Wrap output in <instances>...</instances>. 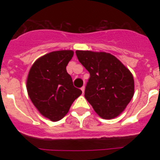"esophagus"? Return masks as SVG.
I'll return each mask as SVG.
<instances>
[{
  "mask_svg": "<svg viewBox=\"0 0 160 160\" xmlns=\"http://www.w3.org/2000/svg\"><path fill=\"white\" fill-rule=\"evenodd\" d=\"M85 86H83V87L81 88V90H82L83 94H84V93H85Z\"/></svg>",
  "mask_w": 160,
  "mask_h": 160,
  "instance_id": "1",
  "label": "esophagus"
}]
</instances>
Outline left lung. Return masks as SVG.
<instances>
[{
  "label": "left lung",
  "instance_id": "obj_1",
  "mask_svg": "<svg viewBox=\"0 0 160 160\" xmlns=\"http://www.w3.org/2000/svg\"><path fill=\"white\" fill-rule=\"evenodd\" d=\"M75 53L90 75L85 87V99L102 119L119 116L134 96L132 73L111 54L90 51Z\"/></svg>",
  "mask_w": 160,
  "mask_h": 160
}]
</instances>
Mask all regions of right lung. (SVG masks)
Segmentation results:
<instances>
[{"label": "right lung", "mask_w": 160, "mask_h": 160, "mask_svg": "<svg viewBox=\"0 0 160 160\" xmlns=\"http://www.w3.org/2000/svg\"><path fill=\"white\" fill-rule=\"evenodd\" d=\"M74 55L70 50L52 51L41 56L30 69L26 89L31 102L44 117L58 121L69 112L82 91L73 85L66 71Z\"/></svg>", "instance_id": "add662e5"}]
</instances>
